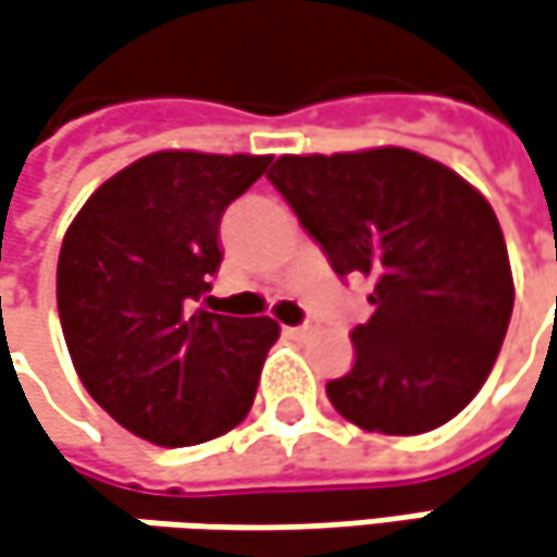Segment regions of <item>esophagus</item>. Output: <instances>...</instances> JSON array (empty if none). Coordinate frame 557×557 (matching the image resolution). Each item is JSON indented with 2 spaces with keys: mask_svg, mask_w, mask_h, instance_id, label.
Listing matches in <instances>:
<instances>
[{
  "mask_svg": "<svg viewBox=\"0 0 557 557\" xmlns=\"http://www.w3.org/2000/svg\"><path fill=\"white\" fill-rule=\"evenodd\" d=\"M286 334H289V337H296V341H306V337H311V334H318V321L309 318V321H306V324H299V327H286Z\"/></svg>",
  "mask_w": 557,
  "mask_h": 557,
  "instance_id": "esophagus-1",
  "label": "esophagus"
}]
</instances>
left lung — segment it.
<instances>
[{"label":"left lung","instance_id":"obj_1","mask_svg":"<svg viewBox=\"0 0 557 557\" xmlns=\"http://www.w3.org/2000/svg\"><path fill=\"white\" fill-rule=\"evenodd\" d=\"M286 205L331 268L375 280L356 362L327 381L334 409L381 435L450 422L485 384L513 311L505 233L482 191L407 148L283 153Z\"/></svg>","mask_w":557,"mask_h":557}]
</instances>
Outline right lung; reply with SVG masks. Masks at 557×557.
Returning <instances> with one entry per match:
<instances>
[{
	"instance_id": "right-lung-1",
	"label": "right lung",
	"mask_w": 557,
	"mask_h": 557,
	"mask_svg": "<svg viewBox=\"0 0 557 557\" xmlns=\"http://www.w3.org/2000/svg\"><path fill=\"white\" fill-rule=\"evenodd\" d=\"M268 163L157 150L103 182L62 239L55 302L75 372L145 442H211L255 404L280 324L198 309V299L223 258L220 216Z\"/></svg>"
}]
</instances>
